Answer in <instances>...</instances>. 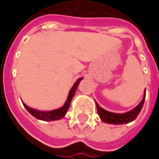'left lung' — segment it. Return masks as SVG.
Returning a JSON list of instances; mask_svg holds the SVG:
<instances>
[{"instance_id": "obj_1", "label": "left lung", "mask_w": 159, "mask_h": 159, "mask_svg": "<svg viewBox=\"0 0 159 159\" xmlns=\"http://www.w3.org/2000/svg\"><path fill=\"white\" fill-rule=\"evenodd\" d=\"M144 99H145V92L143 100L140 102V104L137 107L134 108L133 110L129 111L128 112H125V113H114V112H108L107 110L103 109L102 107H100L98 103L96 102L97 106V110H98V113L99 115V117L102 120L106 123H111V124H125L129 123L133 121L134 120L136 119V117L138 116V114L141 112L143 106L144 104Z\"/></svg>"}]
</instances>
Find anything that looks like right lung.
I'll return each mask as SVG.
<instances>
[{
	"mask_svg": "<svg viewBox=\"0 0 159 159\" xmlns=\"http://www.w3.org/2000/svg\"><path fill=\"white\" fill-rule=\"evenodd\" d=\"M83 78H79L75 82V84L73 85V87L71 88V90L69 91V97H68V99L66 103L64 104V106L59 109L56 110H52V111H48V112H44V111H39V110H35V109H32L28 106H26L25 104H24V107L26 108V110L30 112L32 116H34L36 119H39V120H45V121H50V120H60L62 117L65 116V114L67 113L68 110H69V106H70V102L72 100V98L74 97L75 93V90L78 87V84L81 82V80Z\"/></svg>",
	"mask_w": 159,
	"mask_h": 159,
	"instance_id": "add662e5",
	"label": "right lung"
}]
</instances>
